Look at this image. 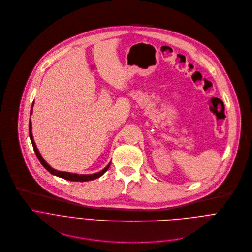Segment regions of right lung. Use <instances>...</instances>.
Wrapping results in <instances>:
<instances>
[{"label":"right lung","mask_w":252,"mask_h":252,"mask_svg":"<svg viewBox=\"0 0 252 252\" xmlns=\"http://www.w3.org/2000/svg\"><path fill=\"white\" fill-rule=\"evenodd\" d=\"M32 105H33V102H32ZM32 105L31 114H30V115L32 114ZM29 133H30V138H31V141H32V145L33 151H34V153H35V156H37V158H38L39 160L41 161L42 165H43L50 173H52L53 175L59 176V177L63 178V179H66V181H70V182H90V181H93V179H95V178L100 177L107 169H109V167H110V165H111V162H110L103 169H101V170L98 171V172L93 173V174H78V173H70V172H66V171L56 170V169H54L52 166H50V165L47 163V161L43 158V157L41 156L39 150L37 149V146H35L33 137H32V122H31V120H30V123H29Z\"/></svg>","instance_id":"add662e5"}]
</instances>
